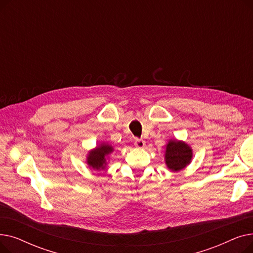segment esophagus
Masks as SVG:
<instances>
[{
  "instance_id": "34e87169",
  "label": "esophagus",
  "mask_w": 253,
  "mask_h": 253,
  "mask_svg": "<svg viewBox=\"0 0 253 253\" xmlns=\"http://www.w3.org/2000/svg\"><path fill=\"white\" fill-rule=\"evenodd\" d=\"M134 145L138 149H142V148L145 147V141L142 140V139H136L135 142H134Z\"/></svg>"
}]
</instances>
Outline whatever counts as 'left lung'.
I'll list each match as a JSON object with an SVG mask.
<instances>
[{
	"label": "left lung",
	"instance_id": "left-lung-1",
	"mask_svg": "<svg viewBox=\"0 0 253 253\" xmlns=\"http://www.w3.org/2000/svg\"><path fill=\"white\" fill-rule=\"evenodd\" d=\"M193 158V151L183 141L171 139L166 144L165 163L171 171H179L189 165Z\"/></svg>",
	"mask_w": 253,
	"mask_h": 253
}]
</instances>
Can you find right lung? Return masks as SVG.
Masks as SVG:
<instances>
[{
    "label": "right lung",
    "mask_w": 253,
    "mask_h": 253,
    "mask_svg": "<svg viewBox=\"0 0 253 253\" xmlns=\"http://www.w3.org/2000/svg\"><path fill=\"white\" fill-rule=\"evenodd\" d=\"M114 149L108 143H101L94 150L89 152L87 164L95 170H103L106 165V157L113 153Z\"/></svg>",
    "instance_id": "1"
}]
</instances>
